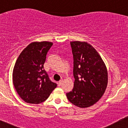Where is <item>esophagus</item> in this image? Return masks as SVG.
Wrapping results in <instances>:
<instances>
[{
	"label": "esophagus",
	"mask_w": 128,
	"mask_h": 128,
	"mask_svg": "<svg viewBox=\"0 0 128 128\" xmlns=\"http://www.w3.org/2000/svg\"><path fill=\"white\" fill-rule=\"evenodd\" d=\"M62 82H63V80H60L59 82H58V86H61V85H62Z\"/></svg>",
	"instance_id": "esophagus-1"
}]
</instances>
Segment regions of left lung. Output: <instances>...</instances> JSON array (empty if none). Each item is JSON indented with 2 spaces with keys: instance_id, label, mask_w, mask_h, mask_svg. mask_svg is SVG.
Returning <instances> with one entry per match:
<instances>
[{
  "instance_id": "8db88e82",
  "label": "left lung",
  "mask_w": 128,
  "mask_h": 128,
  "mask_svg": "<svg viewBox=\"0 0 128 128\" xmlns=\"http://www.w3.org/2000/svg\"><path fill=\"white\" fill-rule=\"evenodd\" d=\"M73 55L74 87L66 93L72 104L88 108L102 98L108 84V72L96 50L86 42H70Z\"/></svg>"
}]
</instances>
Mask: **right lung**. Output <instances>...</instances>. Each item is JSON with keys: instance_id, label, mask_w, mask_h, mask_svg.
Returning <instances> with one entry per match:
<instances>
[{"instance_id": "right-lung-1", "label": "right lung", "mask_w": 128, "mask_h": 128, "mask_svg": "<svg viewBox=\"0 0 128 128\" xmlns=\"http://www.w3.org/2000/svg\"><path fill=\"white\" fill-rule=\"evenodd\" d=\"M53 43L49 42L30 43L20 54L12 73L14 86L24 102L38 104L49 98L56 84L49 79L44 69L46 55Z\"/></svg>"}]
</instances>
